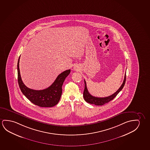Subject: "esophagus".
Instances as JSON below:
<instances>
[{"mask_svg":"<svg viewBox=\"0 0 150 150\" xmlns=\"http://www.w3.org/2000/svg\"><path fill=\"white\" fill-rule=\"evenodd\" d=\"M74 70L76 69V67H74Z\"/></svg>","mask_w":150,"mask_h":150,"instance_id":"34e87169","label":"esophagus"}]
</instances>
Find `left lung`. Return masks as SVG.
<instances>
[{
  "label": "left lung",
  "instance_id": "1",
  "mask_svg": "<svg viewBox=\"0 0 150 150\" xmlns=\"http://www.w3.org/2000/svg\"><path fill=\"white\" fill-rule=\"evenodd\" d=\"M126 82V73L124 76V79L123 81V83L121 85L120 87L119 88V90H117L114 94H112V95L106 97H96L94 96H92V95L90 94V93L88 91L86 86V83L84 80V84H85V87L84 90L83 92V97L84 99L87 103L93 104L96 105H105V103H109V101L113 100V99L116 97V95L119 94V92L121 91V90L123 89V87L124 86L125 83Z\"/></svg>",
  "mask_w": 150,
  "mask_h": 150
}]
</instances>
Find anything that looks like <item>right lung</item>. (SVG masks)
<instances>
[{
  "instance_id": "right-lung-1",
  "label": "right lung",
  "mask_w": 150,
  "mask_h": 150,
  "mask_svg": "<svg viewBox=\"0 0 150 150\" xmlns=\"http://www.w3.org/2000/svg\"><path fill=\"white\" fill-rule=\"evenodd\" d=\"M19 57L18 62V79L21 92L26 97L35 105L41 107H52L56 105L60 100L62 94V85L65 79L70 72L67 70L58 75L50 86L42 90H34L29 88L23 82L19 68Z\"/></svg>"
}]
</instances>
